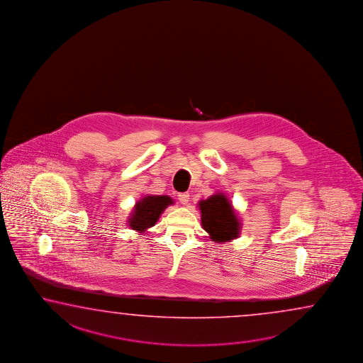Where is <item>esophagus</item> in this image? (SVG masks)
I'll return each mask as SVG.
<instances>
[{
  "mask_svg": "<svg viewBox=\"0 0 363 363\" xmlns=\"http://www.w3.org/2000/svg\"><path fill=\"white\" fill-rule=\"evenodd\" d=\"M178 200L182 203V204H187L190 201V194L189 193H181L178 194Z\"/></svg>",
  "mask_w": 363,
  "mask_h": 363,
  "instance_id": "obj_1",
  "label": "esophagus"
}]
</instances>
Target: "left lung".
Instances as JSON below:
<instances>
[{
	"mask_svg": "<svg viewBox=\"0 0 363 363\" xmlns=\"http://www.w3.org/2000/svg\"><path fill=\"white\" fill-rule=\"evenodd\" d=\"M201 226L217 243H225L239 237L240 222L226 195L217 193L207 200H200Z\"/></svg>",
	"mask_w": 363,
	"mask_h": 363,
	"instance_id": "1",
	"label": "left lung"
}]
</instances>
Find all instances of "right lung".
<instances>
[{
    "label": "right lung",
    "mask_w": 363,
    "mask_h": 363,
    "mask_svg": "<svg viewBox=\"0 0 363 363\" xmlns=\"http://www.w3.org/2000/svg\"><path fill=\"white\" fill-rule=\"evenodd\" d=\"M174 201L168 195H147L135 203L132 215L128 218V225L132 230L145 233L154 226L164 209Z\"/></svg>",
    "instance_id": "1"
}]
</instances>
